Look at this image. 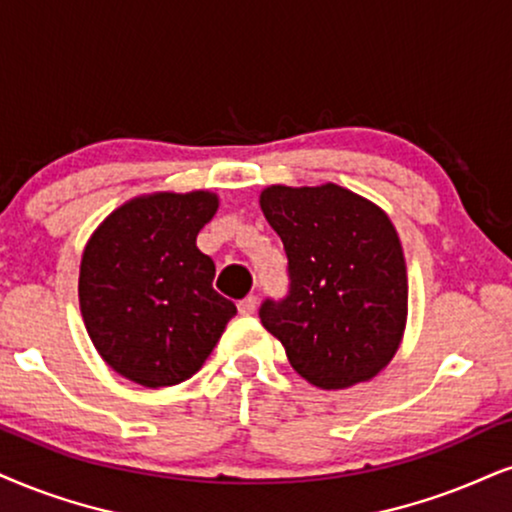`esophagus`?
Here are the masks:
<instances>
[{
	"mask_svg": "<svg viewBox=\"0 0 512 512\" xmlns=\"http://www.w3.org/2000/svg\"><path fill=\"white\" fill-rule=\"evenodd\" d=\"M256 306H258V296L249 294V296H244L242 301H239V304H237V311L242 313V315H251V313L256 311Z\"/></svg>",
	"mask_w": 512,
	"mask_h": 512,
	"instance_id": "esophagus-1",
	"label": "esophagus"
}]
</instances>
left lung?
Segmentation results:
<instances>
[{
  "instance_id": "obj_1",
  "label": "left lung",
  "mask_w": 512,
  "mask_h": 512,
  "mask_svg": "<svg viewBox=\"0 0 512 512\" xmlns=\"http://www.w3.org/2000/svg\"><path fill=\"white\" fill-rule=\"evenodd\" d=\"M261 208L287 251L289 287L258 308L289 363L320 389L375 377L399 349L408 311L399 235L375 204L339 185L282 187Z\"/></svg>"
}]
</instances>
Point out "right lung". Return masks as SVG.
I'll return each mask as SVG.
<instances>
[{
  "mask_svg": "<svg viewBox=\"0 0 512 512\" xmlns=\"http://www.w3.org/2000/svg\"><path fill=\"white\" fill-rule=\"evenodd\" d=\"M216 194L132 199L99 225L80 263V311L92 344L142 387L189 380L237 313L213 289L216 266L197 235Z\"/></svg>",
  "mask_w": 512,
  "mask_h": 512,
  "instance_id": "right-lung-1",
  "label": "right lung"
}]
</instances>
